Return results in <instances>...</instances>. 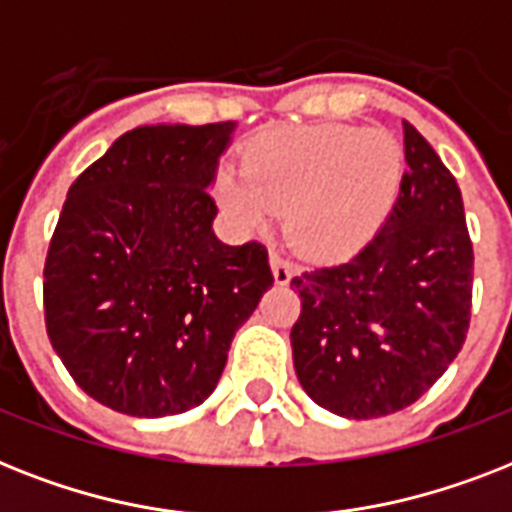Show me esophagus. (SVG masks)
<instances>
[{
  "label": "esophagus",
  "mask_w": 512,
  "mask_h": 512,
  "mask_svg": "<svg viewBox=\"0 0 512 512\" xmlns=\"http://www.w3.org/2000/svg\"><path fill=\"white\" fill-rule=\"evenodd\" d=\"M269 264H272V275H275L277 285H288L290 277H293V264L288 259H282L280 253H269Z\"/></svg>",
  "instance_id": "1"
}]
</instances>
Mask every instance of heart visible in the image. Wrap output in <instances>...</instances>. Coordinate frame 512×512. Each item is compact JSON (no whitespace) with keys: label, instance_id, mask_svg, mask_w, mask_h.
<instances>
[{"label":"heart","instance_id":"obj_1","mask_svg":"<svg viewBox=\"0 0 512 512\" xmlns=\"http://www.w3.org/2000/svg\"><path fill=\"white\" fill-rule=\"evenodd\" d=\"M402 147L391 134L346 124L275 132L245 153L240 177L219 198L251 230L288 211L290 240L322 261L349 259L372 243L402 187Z\"/></svg>","mask_w":512,"mask_h":512}]
</instances>
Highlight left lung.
Returning a JSON list of instances; mask_svg holds the SVG:
<instances>
[{
  "mask_svg": "<svg viewBox=\"0 0 512 512\" xmlns=\"http://www.w3.org/2000/svg\"><path fill=\"white\" fill-rule=\"evenodd\" d=\"M407 171L372 243L290 280L298 383L325 410L370 420L399 412L444 375L470 325L473 245L463 195L423 134L404 121Z\"/></svg>",
  "mask_w": 512,
  "mask_h": 512,
  "instance_id": "obj_1",
  "label": "left lung"
}]
</instances>
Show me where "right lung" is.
<instances>
[{
	"instance_id": "obj_1",
	"label": "right lung",
	"mask_w": 512,
	"mask_h": 512,
	"mask_svg": "<svg viewBox=\"0 0 512 512\" xmlns=\"http://www.w3.org/2000/svg\"><path fill=\"white\" fill-rule=\"evenodd\" d=\"M235 126H137L68 190L44 320L65 370L110 410L163 418L203 404L275 282L264 245H227L211 227L208 190Z\"/></svg>"
}]
</instances>
